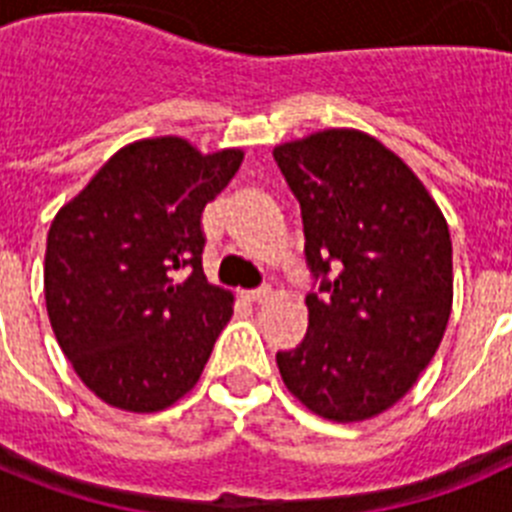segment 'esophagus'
<instances>
[{
	"instance_id": "obj_1",
	"label": "esophagus",
	"mask_w": 512,
	"mask_h": 512,
	"mask_svg": "<svg viewBox=\"0 0 512 512\" xmlns=\"http://www.w3.org/2000/svg\"><path fill=\"white\" fill-rule=\"evenodd\" d=\"M246 297H248V300H251V302H264V300H269V297H271V287H269V284H264V287L248 289Z\"/></svg>"
}]
</instances>
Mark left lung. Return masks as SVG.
I'll list each match as a JSON object with an SVG mask.
<instances>
[{"label": "left lung", "instance_id": "obj_1", "mask_svg": "<svg viewBox=\"0 0 512 512\" xmlns=\"http://www.w3.org/2000/svg\"><path fill=\"white\" fill-rule=\"evenodd\" d=\"M300 202L318 292L307 333L277 366L320 418L359 423L408 395L431 364L454 300L451 235L400 156L361 130L330 128L274 148Z\"/></svg>", "mask_w": 512, "mask_h": 512}]
</instances>
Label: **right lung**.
Here are the masks:
<instances>
[{
    "label": "right lung",
    "mask_w": 512,
    "mask_h": 512,
    "mask_svg": "<svg viewBox=\"0 0 512 512\" xmlns=\"http://www.w3.org/2000/svg\"><path fill=\"white\" fill-rule=\"evenodd\" d=\"M241 161V148L205 156L176 135L135 140L53 217L43 269L51 328L112 408L158 413L200 379L233 315V295L202 271V210Z\"/></svg>",
    "instance_id": "add662e5"
}]
</instances>
